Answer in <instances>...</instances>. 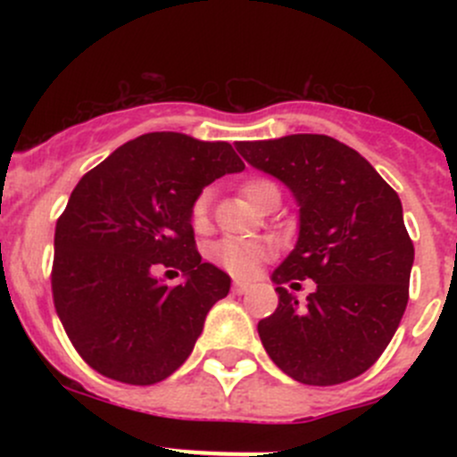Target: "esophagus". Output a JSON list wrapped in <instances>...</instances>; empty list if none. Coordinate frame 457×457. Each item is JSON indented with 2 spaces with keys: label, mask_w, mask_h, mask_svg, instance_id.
<instances>
[{
  "label": "esophagus",
  "mask_w": 457,
  "mask_h": 457,
  "mask_svg": "<svg viewBox=\"0 0 457 457\" xmlns=\"http://www.w3.org/2000/svg\"><path fill=\"white\" fill-rule=\"evenodd\" d=\"M232 292H234V294H245V292H250V283H243V280H234Z\"/></svg>",
  "instance_id": "34e87169"
}]
</instances>
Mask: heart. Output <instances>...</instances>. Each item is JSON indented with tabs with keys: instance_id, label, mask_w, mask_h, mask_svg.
<instances>
[{
	"instance_id": "obj_1",
	"label": "heart",
	"mask_w": 457,
	"mask_h": 457,
	"mask_svg": "<svg viewBox=\"0 0 457 457\" xmlns=\"http://www.w3.org/2000/svg\"><path fill=\"white\" fill-rule=\"evenodd\" d=\"M243 196L252 203L254 207H261L262 201H267L270 196L278 195V187L274 186L267 179H247L241 186ZM280 196V195H278ZM210 201L212 195L210 190H203L192 203V225L195 229H203L210 220ZM270 245L261 241H243V238H225V241L216 243L214 261L220 267H225L228 271L237 276H252L256 271V267L261 265V261H265L270 256Z\"/></svg>"
}]
</instances>
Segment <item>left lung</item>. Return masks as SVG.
Returning a JSON list of instances; mask_svg holds the SVG:
<instances>
[{
    "instance_id": "obj_1",
    "label": "left lung",
    "mask_w": 457,
    "mask_h": 457,
    "mask_svg": "<svg viewBox=\"0 0 457 457\" xmlns=\"http://www.w3.org/2000/svg\"><path fill=\"white\" fill-rule=\"evenodd\" d=\"M256 170L292 190L298 241L271 274L278 307L258 336L278 370L329 386L365 373L394 338L409 301L413 243L394 187L365 156L325 135L238 141ZM312 278L305 303L282 287Z\"/></svg>"
}]
</instances>
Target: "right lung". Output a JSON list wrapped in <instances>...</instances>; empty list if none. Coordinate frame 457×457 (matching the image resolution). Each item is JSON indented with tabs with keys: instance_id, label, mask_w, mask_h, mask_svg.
I'll return each mask as SVG.
<instances>
[{
	"instance_id": "1",
	"label": "right lung",
	"mask_w": 457,
	"mask_h": 457,
	"mask_svg": "<svg viewBox=\"0 0 457 457\" xmlns=\"http://www.w3.org/2000/svg\"><path fill=\"white\" fill-rule=\"evenodd\" d=\"M245 168L225 141L147 132L81 177L54 228L53 301L79 356L101 376L154 385L195 349L229 276L203 262L192 203ZM181 269L168 288L154 276Z\"/></svg>"
}]
</instances>
